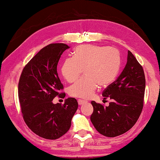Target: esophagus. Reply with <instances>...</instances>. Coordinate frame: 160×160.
<instances>
[{
  "instance_id": "obj_1",
  "label": "esophagus",
  "mask_w": 160,
  "mask_h": 160,
  "mask_svg": "<svg viewBox=\"0 0 160 160\" xmlns=\"http://www.w3.org/2000/svg\"><path fill=\"white\" fill-rule=\"evenodd\" d=\"M86 102H87V101L82 100V99H79V100H78V104H79V105H82L83 104L86 103Z\"/></svg>"
}]
</instances>
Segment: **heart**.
Instances as JSON below:
<instances>
[{
    "label": "heart",
    "mask_w": 160,
    "mask_h": 160,
    "mask_svg": "<svg viewBox=\"0 0 160 160\" xmlns=\"http://www.w3.org/2000/svg\"><path fill=\"white\" fill-rule=\"evenodd\" d=\"M120 54L111 47L81 45L74 50V57L65 58L61 73L68 82H73L84 68L86 77L69 88L72 97L88 99L92 97L98 85L107 86L115 79L120 67Z\"/></svg>",
    "instance_id": "1"
}]
</instances>
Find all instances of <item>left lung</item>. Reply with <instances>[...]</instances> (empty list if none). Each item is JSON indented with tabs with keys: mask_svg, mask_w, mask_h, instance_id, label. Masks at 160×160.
Instances as JSON below:
<instances>
[{
	"mask_svg": "<svg viewBox=\"0 0 160 160\" xmlns=\"http://www.w3.org/2000/svg\"><path fill=\"white\" fill-rule=\"evenodd\" d=\"M145 88L142 66L128 51L127 63L121 74L102 92L104 99H111L108 107L91 102L93 113L90 120L99 133L115 137L133 127L143 109Z\"/></svg>",
	"mask_w": 160,
	"mask_h": 160,
	"instance_id": "1",
	"label": "left lung"
}]
</instances>
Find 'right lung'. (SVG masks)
<instances>
[{
  "instance_id": "right-lung-1",
  "label": "right lung",
  "mask_w": 160,
  "mask_h": 160,
  "mask_svg": "<svg viewBox=\"0 0 160 160\" xmlns=\"http://www.w3.org/2000/svg\"><path fill=\"white\" fill-rule=\"evenodd\" d=\"M69 48L63 43L47 45L25 66L19 79L18 95L24 121L35 134L47 139H57L64 135L78 108L73 98L66 99L63 105L52 102L57 95L65 96L59 92L63 86L57 65Z\"/></svg>"
}]
</instances>
